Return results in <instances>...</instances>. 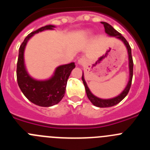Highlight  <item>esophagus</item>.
<instances>
[{"mask_svg": "<svg viewBox=\"0 0 150 150\" xmlns=\"http://www.w3.org/2000/svg\"><path fill=\"white\" fill-rule=\"evenodd\" d=\"M85 62H86V59H83V58H80V59H78L77 64H79V65H82L83 64L85 63Z\"/></svg>", "mask_w": 150, "mask_h": 150, "instance_id": "esophagus-1", "label": "esophagus"}]
</instances>
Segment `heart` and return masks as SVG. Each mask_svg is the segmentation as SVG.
Masks as SVG:
<instances>
[{
	"label": "heart",
	"mask_w": 150,
	"mask_h": 150,
	"mask_svg": "<svg viewBox=\"0 0 150 150\" xmlns=\"http://www.w3.org/2000/svg\"><path fill=\"white\" fill-rule=\"evenodd\" d=\"M90 34L89 31H87V32H86V34Z\"/></svg>",
	"instance_id": "obj_1"
}]
</instances>
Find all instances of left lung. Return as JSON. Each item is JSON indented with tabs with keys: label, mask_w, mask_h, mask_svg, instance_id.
<instances>
[{
	"label": "left lung",
	"mask_w": 150,
	"mask_h": 150,
	"mask_svg": "<svg viewBox=\"0 0 150 150\" xmlns=\"http://www.w3.org/2000/svg\"><path fill=\"white\" fill-rule=\"evenodd\" d=\"M104 26L105 28V33L107 34L108 37H112V38H116L118 40H120L124 43V45L126 47L127 52H128V71H129V78H128V82L127 83L126 86L124 88L121 93L117 96L112 98H108V99H103L100 98L98 97L95 96V95L91 93V91H90L89 88L88 87L86 82L84 78V74L83 72V76H82V79H83V84H84L85 88H86V95L88 98L89 99L90 101L91 102V104L93 105L96 106L98 107H110L115 106L116 104H119L120 101L123 100L125 98L127 95H128V91H129L130 87L132 85V76H133V59H132V49L130 47L129 44H128V41L125 40V38L120 33H119L116 30H115L110 25H109L107 22H101Z\"/></svg>",
	"instance_id": "left-lung-1"
}]
</instances>
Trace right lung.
Instances as JSON below:
<instances>
[{
	"instance_id": "add662e5",
	"label": "right lung",
	"mask_w": 150,
	"mask_h": 150,
	"mask_svg": "<svg viewBox=\"0 0 150 150\" xmlns=\"http://www.w3.org/2000/svg\"><path fill=\"white\" fill-rule=\"evenodd\" d=\"M55 27L48 25L31 32L24 40L19 47L17 62V81L24 95L33 104L40 107H52L59 104L64 96L68 79L71 71L75 68V63L59 65L55 69L53 74L46 79H37L28 74L25 63V50L29 40L39 32L54 30Z\"/></svg>"
}]
</instances>
